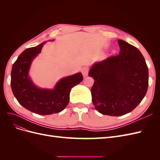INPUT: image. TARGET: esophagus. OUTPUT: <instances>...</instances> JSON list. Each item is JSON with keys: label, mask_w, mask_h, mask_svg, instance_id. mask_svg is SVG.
I'll return each mask as SVG.
<instances>
[{"label": "esophagus", "mask_w": 160, "mask_h": 160, "mask_svg": "<svg viewBox=\"0 0 160 160\" xmlns=\"http://www.w3.org/2000/svg\"><path fill=\"white\" fill-rule=\"evenodd\" d=\"M81 72H82V74L83 75V77H86L88 75V67H83L81 70Z\"/></svg>", "instance_id": "esophagus-1"}]
</instances>
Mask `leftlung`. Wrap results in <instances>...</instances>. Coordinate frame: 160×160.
<instances>
[{
	"mask_svg": "<svg viewBox=\"0 0 160 160\" xmlns=\"http://www.w3.org/2000/svg\"><path fill=\"white\" fill-rule=\"evenodd\" d=\"M120 52L92 65L89 77L94 79L91 88L93 103L101 114L121 116L133 110L146 95L148 68L136 47L118 40Z\"/></svg>",
	"mask_w": 160,
	"mask_h": 160,
	"instance_id": "1",
	"label": "left lung"
}]
</instances>
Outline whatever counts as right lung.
I'll return each mask as SVG.
<instances>
[{
  "label": "right lung",
  "mask_w": 160,
  "mask_h": 160,
  "mask_svg": "<svg viewBox=\"0 0 160 160\" xmlns=\"http://www.w3.org/2000/svg\"><path fill=\"white\" fill-rule=\"evenodd\" d=\"M45 42L24 51L14 62L11 71V85L14 97L22 107L38 115L62 111L69 103L71 88L83 81L81 72H77L58 81L53 89L40 88L35 85L29 70Z\"/></svg>",
  "instance_id": "right-lung-1"
}]
</instances>
